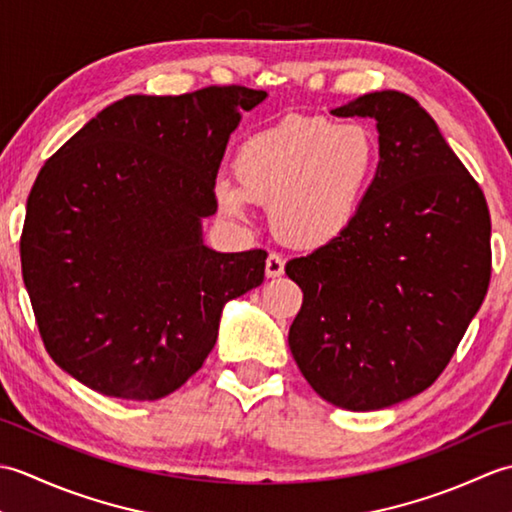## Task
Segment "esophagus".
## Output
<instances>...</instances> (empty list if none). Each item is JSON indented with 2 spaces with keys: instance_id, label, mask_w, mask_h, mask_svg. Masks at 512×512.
<instances>
[{
  "instance_id": "1",
  "label": "esophagus",
  "mask_w": 512,
  "mask_h": 512,
  "mask_svg": "<svg viewBox=\"0 0 512 512\" xmlns=\"http://www.w3.org/2000/svg\"><path fill=\"white\" fill-rule=\"evenodd\" d=\"M284 268H286L284 257L277 255V253L268 255V259H266V277H270V279L281 277V275H284Z\"/></svg>"
}]
</instances>
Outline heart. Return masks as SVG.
Returning a JSON list of instances; mask_svg holds the SVG:
<instances>
[{
    "label": "heart",
    "mask_w": 512,
    "mask_h": 512,
    "mask_svg": "<svg viewBox=\"0 0 512 512\" xmlns=\"http://www.w3.org/2000/svg\"><path fill=\"white\" fill-rule=\"evenodd\" d=\"M378 160L376 134L361 123L288 118L237 149V182L220 180L215 195L237 220H248L250 202L270 204V224L286 244L319 248L354 226Z\"/></svg>",
    "instance_id": "obj_1"
}]
</instances>
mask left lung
<instances>
[{
	"instance_id": "8db88e82",
	"label": "left lung",
	"mask_w": 512,
	"mask_h": 512,
	"mask_svg": "<svg viewBox=\"0 0 512 512\" xmlns=\"http://www.w3.org/2000/svg\"><path fill=\"white\" fill-rule=\"evenodd\" d=\"M334 116L376 121L380 160L343 237L286 264L303 292L290 352L336 407L376 411L436 383L491 281L480 184L411 96H358Z\"/></svg>"
}]
</instances>
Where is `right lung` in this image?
I'll use <instances>...</instances> for the list:
<instances>
[{"label": "right lung", "instance_id": "right-lung-1", "mask_svg": "<svg viewBox=\"0 0 512 512\" xmlns=\"http://www.w3.org/2000/svg\"><path fill=\"white\" fill-rule=\"evenodd\" d=\"M264 99L242 85L125 96L41 167L21 273L48 354L85 387L169 396L213 350L226 301L264 281L266 250L202 242L228 138Z\"/></svg>", "mask_w": 512, "mask_h": 512}]
</instances>
